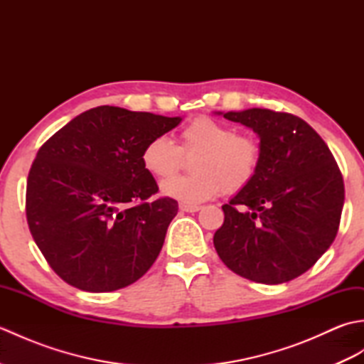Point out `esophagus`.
Returning <instances> with one entry per match:
<instances>
[{
    "label": "esophagus",
    "mask_w": 364,
    "mask_h": 364,
    "mask_svg": "<svg viewBox=\"0 0 364 364\" xmlns=\"http://www.w3.org/2000/svg\"><path fill=\"white\" fill-rule=\"evenodd\" d=\"M180 210H181L183 213H197V211L200 210V206H194V205H184V203H181V205H180Z\"/></svg>",
    "instance_id": "esophagus-1"
}]
</instances>
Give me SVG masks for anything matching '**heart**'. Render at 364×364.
Here are the masks:
<instances>
[{"mask_svg":"<svg viewBox=\"0 0 364 364\" xmlns=\"http://www.w3.org/2000/svg\"><path fill=\"white\" fill-rule=\"evenodd\" d=\"M180 145L166 136H156L144 145V168L156 180L174 174L184 157L196 156L191 163L193 175L170 178L161 191L178 202L197 205L215 197L223 189L233 194L244 189L257 176L262 150L250 134H239L235 127L211 117L191 120L178 134Z\"/></svg>","mask_w":364,"mask_h":364,"instance_id":"b5f03b06","label":"heart"}]
</instances>
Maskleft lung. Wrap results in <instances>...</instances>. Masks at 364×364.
<instances>
[{
    "label": "left lung",
    "mask_w": 364,
    "mask_h": 364,
    "mask_svg": "<svg viewBox=\"0 0 364 364\" xmlns=\"http://www.w3.org/2000/svg\"><path fill=\"white\" fill-rule=\"evenodd\" d=\"M259 136L255 180L223 205L214 247L247 280L280 284L305 274L335 241L344 205L341 170L322 137L297 115L227 112Z\"/></svg>",
    "instance_id": "8db88e82"
}]
</instances>
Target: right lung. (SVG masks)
Listing matches in <instances>:
<instances>
[{
	"label": "right lung",
	"mask_w": 364,
	"mask_h": 364,
	"mask_svg": "<svg viewBox=\"0 0 364 364\" xmlns=\"http://www.w3.org/2000/svg\"><path fill=\"white\" fill-rule=\"evenodd\" d=\"M180 122L98 106L38 149L28 175L26 219L46 262L65 283L111 292L137 282L156 261L178 203L151 198L159 189L141 153Z\"/></svg>",
	"instance_id": "obj_1"
}]
</instances>
